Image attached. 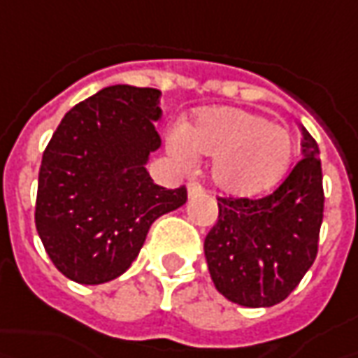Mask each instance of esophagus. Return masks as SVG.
Returning a JSON list of instances; mask_svg holds the SVG:
<instances>
[{
  "label": "esophagus",
  "instance_id": "obj_1",
  "mask_svg": "<svg viewBox=\"0 0 358 358\" xmlns=\"http://www.w3.org/2000/svg\"><path fill=\"white\" fill-rule=\"evenodd\" d=\"M206 194V190H203L200 184H196V182H190L188 184V196L190 198H194V196H203Z\"/></svg>",
  "mask_w": 358,
  "mask_h": 358
}]
</instances>
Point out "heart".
Masks as SVG:
<instances>
[{
	"label": "heart",
	"instance_id": "heart-1",
	"mask_svg": "<svg viewBox=\"0 0 358 358\" xmlns=\"http://www.w3.org/2000/svg\"><path fill=\"white\" fill-rule=\"evenodd\" d=\"M170 148L182 162L210 156V176L217 188L252 196L275 186L293 158V136L285 127L250 110L217 106L170 136Z\"/></svg>",
	"mask_w": 358,
	"mask_h": 358
}]
</instances>
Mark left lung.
<instances>
[{
    "label": "left lung",
    "instance_id": "1",
    "mask_svg": "<svg viewBox=\"0 0 358 358\" xmlns=\"http://www.w3.org/2000/svg\"><path fill=\"white\" fill-rule=\"evenodd\" d=\"M301 155L264 198H217V222L203 253L216 289L229 301L278 305L313 265L325 196L319 146L303 127Z\"/></svg>",
    "mask_w": 358,
    "mask_h": 358
}]
</instances>
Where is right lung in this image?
<instances>
[{"label": "right lung", "mask_w": 358, "mask_h": 358, "mask_svg": "<svg viewBox=\"0 0 358 358\" xmlns=\"http://www.w3.org/2000/svg\"><path fill=\"white\" fill-rule=\"evenodd\" d=\"M160 91L113 85L75 105L47 144L35 226L55 267L83 285L122 275L156 217L186 203L146 172L160 146Z\"/></svg>", "instance_id": "add662e5"}]
</instances>
